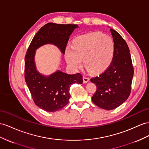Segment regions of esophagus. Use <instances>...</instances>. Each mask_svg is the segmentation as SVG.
Returning <instances> with one entry per match:
<instances>
[{"label":"esophagus","instance_id":"esophagus-1","mask_svg":"<svg viewBox=\"0 0 149 149\" xmlns=\"http://www.w3.org/2000/svg\"><path fill=\"white\" fill-rule=\"evenodd\" d=\"M89 78L86 77H83V82L84 83H87V82H89Z\"/></svg>","mask_w":149,"mask_h":149}]
</instances>
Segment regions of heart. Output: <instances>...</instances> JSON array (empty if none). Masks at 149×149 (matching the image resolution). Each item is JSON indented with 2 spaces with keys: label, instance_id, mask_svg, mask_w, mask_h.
Masks as SVG:
<instances>
[{
  "label": "heart",
  "instance_id": "1",
  "mask_svg": "<svg viewBox=\"0 0 149 149\" xmlns=\"http://www.w3.org/2000/svg\"><path fill=\"white\" fill-rule=\"evenodd\" d=\"M115 46L111 37L100 32L79 36L72 41V48L65 49L67 63L74 69L84 65L90 73L99 74L107 69L111 63Z\"/></svg>",
  "mask_w": 149,
  "mask_h": 149
}]
</instances>
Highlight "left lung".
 <instances>
[{"label": "left lung", "instance_id": "obj_1", "mask_svg": "<svg viewBox=\"0 0 149 149\" xmlns=\"http://www.w3.org/2000/svg\"><path fill=\"white\" fill-rule=\"evenodd\" d=\"M110 31L115 46L112 62L103 73L91 79L97 87L93 102L108 110L116 108L127 100L134 73L128 45L115 30Z\"/></svg>", "mask_w": 149, "mask_h": 149}]
</instances>
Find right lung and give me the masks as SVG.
I'll list each match as a JSON object with an SVG mask.
<instances>
[{"mask_svg":"<svg viewBox=\"0 0 149 149\" xmlns=\"http://www.w3.org/2000/svg\"><path fill=\"white\" fill-rule=\"evenodd\" d=\"M77 24H58L49 22L43 26L34 36L26 52L24 78L33 100L36 106L48 112H55L65 107L69 102L70 87L73 84H82V75L77 73L67 74L57 70L49 76L36 70L35 55L36 49L46 44L56 46L63 54Z\"/></svg>","mask_w":149,"mask_h":149,"instance_id":"1","label":"right lung"}]
</instances>
